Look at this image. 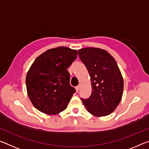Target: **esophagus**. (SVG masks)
Returning <instances> with one entry per match:
<instances>
[{"label": "esophagus", "mask_w": 149, "mask_h": 149, "mask_svg": "<svg viewBox=\"0 0 149 149\" xmlns=\"http://www.w3.org/2000/svg\"><path fill=\"white\" fill-rule=\"evenodd\" d=\"M80 87H81V85L79 84V85H77V86L75 87V89H76V92L77 93H78L79 92V89H80Z\"/></svg>", "instance_id": "esophagus-1"}]
</instances>
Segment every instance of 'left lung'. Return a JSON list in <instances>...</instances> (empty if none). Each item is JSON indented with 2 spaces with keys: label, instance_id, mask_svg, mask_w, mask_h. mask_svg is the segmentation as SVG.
Returning a JSON list of instances; mask_svg holds the SVG:
<instances>
[{
  "label": "left lung",
  "instance_id": "obj_1",
  "mask_svg": "<svg viewBox=\"0 0 149 149\" xmlns=\"http://www.w3.org/2000/svg\"><path fill=\"white\" fill-rule=\"evenodd\" d=\"M91 81L92 93L81 99L87 110L95 116L109 115L119 104L123 95V80L116 60L106 50L87 47L78 50Z\"/></svg>",
  "mask_w": 149,
  "mask_h": 149
}]
</instances>
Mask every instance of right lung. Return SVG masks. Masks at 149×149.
<instances>
[{"mask_svg": "<svg viewBox=\"0 0 149 149\" xmlns=\"http://www.w3.org/2000/svg\"><path fill=\"white\" fill-rule=\"evenodd\" d=\"M77 55L76 50L60 47L47 50L35 60L26 83L27 95L37 110L54 115L66 108L75 93L67 70Z\"/></svg>", "mask_w": 149, "mask_h": 149, "instance_id": "right-lung-1", "label": "right lung"}]
</instances>
